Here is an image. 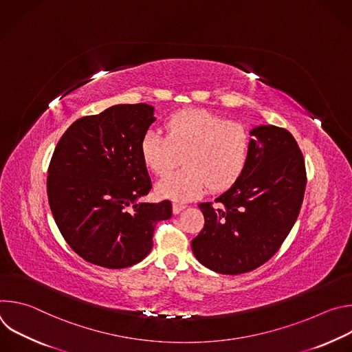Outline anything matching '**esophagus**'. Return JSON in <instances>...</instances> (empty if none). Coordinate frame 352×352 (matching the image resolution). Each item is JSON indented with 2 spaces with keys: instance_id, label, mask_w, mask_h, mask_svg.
I'll return each mask as SVG.
<instances>
[{
  "instance_id": "34e87169",
  "label": "esophagus",
  "mask_w": 352,
  "mask_h": 352,
  "mask_svg": "<svg viewBox=\"0 0 352 352\" xmlns=\"http://www.w3.org/2000/svg\"><path fill=\"white\" fill-rule=\"evenodd\" d=\"M184 209H185V205H184V204H174V205H173V213H174V214L181 213Z\"/></svg>"
}]
</instances>
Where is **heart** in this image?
Wrapping results in <instances>:
<instances>
[{
  "mask_svg": "<svg viewBox=\"0 0 352 352\" xmlns=\"http://www.w3.org/2000/svg\"><path fill=\"white\" fill-rule=\"evenodd\" d=\"M182 155V168L156 184V193L174 202H186L209 186L223 190L242 174L249 156L248 129L205 110H184L166 122V135L148 129L140 140L143 164L166 175Z\"/></svg>",
  "mask_w": 352,
  "mask_h": 352,
  "instance_id": "heart-1",
  "label": "heart"
}]
</instances>
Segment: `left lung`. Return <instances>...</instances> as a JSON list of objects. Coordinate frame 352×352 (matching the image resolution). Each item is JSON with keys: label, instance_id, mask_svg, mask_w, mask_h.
Here are the masks:
<instances>
[{"label": "left lung", "instance_id": "left-lung-1", "mask_svg": "<svg viewBox=\"0 0 352 352\" xmlns=\"http://www.w3.org/2000/svg\"><path fill=\"white\" fill-rule=\"evenodd\" d=\"M249 133L242 174L214 205H199L205 227L190 243L196 259L221 274L250 272L277 252L299 214L307 186L304 156L287 129L259 125Z\"/></svg>", "mask_w": 352, "mask_h": 352}]
</instances>
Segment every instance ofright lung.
Wrapping results in <instances>:
<instances>
[{
    "mask_svg": "<svg viewBox=\"0 0 352 352\" xmlns=\"http://www.w3.org/2000/svg\"><path fill=\"white\" fill-rule=\"evenodd\" d=\"M155 107L117 104L76 120L50 162L47 195L67 243L89 263L122 269L153 248L155 227L173 214L170 200L144 204L152 188L140 140Z\"/></svg>",
    "mask_w": 352,
    "mask_h": 352,
    "instance_id": "add662e5",
    "label": "right lung"
}]
</instances>
